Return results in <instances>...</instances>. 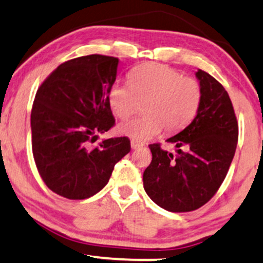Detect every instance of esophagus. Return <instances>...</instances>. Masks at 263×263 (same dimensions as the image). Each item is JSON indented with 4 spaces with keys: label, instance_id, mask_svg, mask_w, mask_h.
<instances>
[{
    "label": "esophagus",
    "instance_id": "obj_1",
    "mask_svg": "<svg viewBox=\"0 0 263 263\" xmlns=\"http://www.w3.org/2000/svg\"><path fill=\"white\" fill-rule=\"evenodd\" d=\"M143 143L142 142H138V141H136V139H132L131 141V148L134 149V151H136V149H139V148H142L143 147Z\"/></svg>",
    "mask_w": 263,
    "mask_h": 263
}]
</instances>
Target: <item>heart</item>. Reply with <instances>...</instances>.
Masks as SVG:
<instances>
[{
    "label": "heart",
    "mask_w": 263,
    "mask_h": 263,
    "mask_svg": "<svg viewBox=\"0 0 263 263\" xmlns=\"http://www.w3.org/2000/svg\"><path fill=\"white\" fill-rule=\"evenodd\" d=\"M126 86L115 82L108 91V103L119 119H126L143 103L144 115L121 122L118 132L136 141H148L162 127L174 134L185 127L197 114L201 88L197 80L164 64L148 63L128 74Z\"/></svg>",
    "instance_id": "obj_1"
}]
</instances>
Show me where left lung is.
<instances>
[{"mask_svg":"<svg viewBox=\"0 0 263 263\" xmlns=\"http://www.w3.org/2000/svg\"><path fill=\"white\" fill-rule=\"evenodd\" d=\"M201 88L197 115L166 141L176 154L149 145L153 159L143 174L148 197L171 212L197 210L216 194L237 148L238 122L228 93L208 72H195Z\"/></svg>","mask_w":263,"mask_h":263,"instance_id":"obj_1","label":"left lung"}]
</instances>
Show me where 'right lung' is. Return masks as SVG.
<instances>
[{"label":"right lung","mask_w":263,"mask_h":263,"mask_svg":"<svg viewBox=\"0 0 263 263\" xmlns=\"http://www.w3.org/2000/svg\"><path fill=\"white\" fill-rule=\"evenodd\" d=\"M119 59L91 54L63 63L43 81L31 110L32 154L46 185L81 200L102 191L114 166L131 151L127 137L103 139L115 124L108 91Z\"/></svg>","instance_id":"add662e5"}]
</instances>
